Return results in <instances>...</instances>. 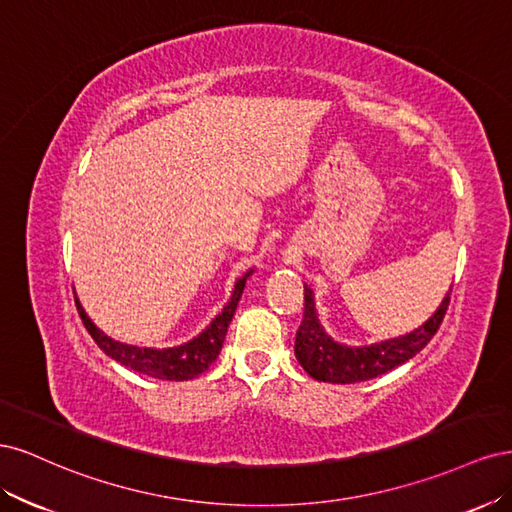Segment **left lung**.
I'll return each mask as SVG.
<instances>
[{
    "mask_svg": "<svg viewBox=\"0 0 512 512\" xmlns=\"http://www.w3.org/2000/svg\"><path fill=\"white\" fill-rule=\"evenodd\" d=\"M448 303H451V290H448L438 312L421 329H416L404 337L389 339V342L382 344L348 348L333 342L322 331L314 309L312 290L305 286L303 320L299 324L297 339H294V354H297V359L307 374L320 382L352 384L378 378L386 374V371L412 359L416 352H421L431 342V337L438 333L444 320Z\"/></svg>",
    "mask_w": 512,
    "mask_h": 512,
    "instance_id": "8db88e82",
    "label": "left lung"
}]
</instances>
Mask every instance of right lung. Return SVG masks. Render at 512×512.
<instances>
[{
  "label": "right lung",
  "instance_id": "obj_1",
  "mask_svg": "<svg viewBox=\"0 0 512 512\" xmlns=\"http://www.w3.org/2000/svg\"><path fill=\"white\" fill-rule=\"evenodd\" d=\"M250 273L239 277V282H237L235 290H232V297H230L228 305L222 309V314L215 316V320L209 324V327L198 337H194L192 342L177 346V348L153 350V348H138V346L115 342V339L106 337L96 327V324L89 320L79 299H74V303H76V309H79V316L85 324V329L89 331L91 337H94V342L100 346V350L104 354L111 356V359H115L117 363L138 371V374H145V376L158 378V380L181 382V380H192V378L200 376L203 371L209 369V365L215 359H218L226 331H228V324H230L232 316H235L237 303H239L243 288H245V280L250 277Z\"/></svg>",
  "mask_w": 512,
  "mask_h": 512
}]
</instances>
